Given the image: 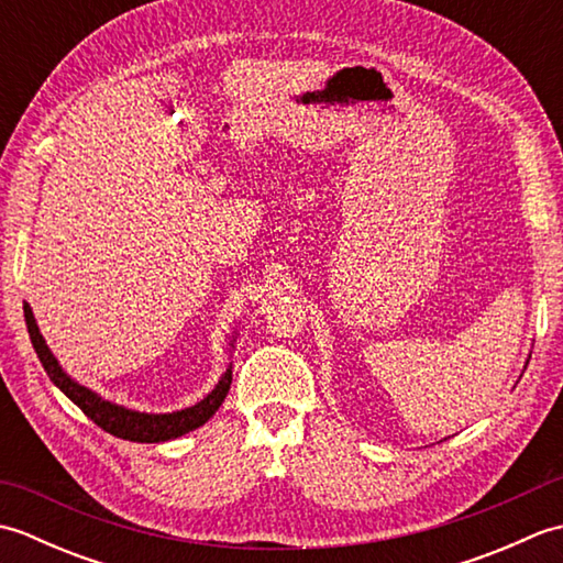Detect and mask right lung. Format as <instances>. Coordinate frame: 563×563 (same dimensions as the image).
<instances>
[{
	"label": "right lung",
	"mask_w": 563,
	"mask_h": 563,
	"mask_svg": "<svg viewBox=\"0 0 563 563\" xmlns=\"http://www.w3.org/2000/svg\"><path fill=\"white\" fill-rule=\"evenodd\" d=\"M23 317H26V327H29V336H31L33 349H35V353H38L47 377L53 379V385L63 391L69 401H75L93 423L115 438L133 440V442H164V440L181 438V435L190 433V430L200 428L208 421V418H212L214 411L222 406L227 391H230L232 365L227 367V373L220 377V382L214 385V389L208 394V397L200 399L194 406H188V409L172 411V413H145V411L125 409V406L103 399L97 391H91L89 387L79 385L77 379H71L65 369L59 367L57 357L53 355L51 349H47L43 333H41L38 324H35L33 309L29 302H23ZM230 345H234V343H230Z\"/></svg>",
	"instance_id": "right-lung-1"
}]
</instances>
